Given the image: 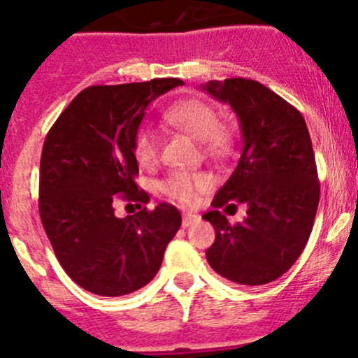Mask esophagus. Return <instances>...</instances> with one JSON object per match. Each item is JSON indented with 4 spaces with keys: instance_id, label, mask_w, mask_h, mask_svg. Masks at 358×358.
Wrapping results in <instances>:
<instances>
[{
    "instance_id": "34e87169",
    "label": "esophagus",
    "mask_w": 358,
    "mask_h": 358,
    "mask_svg": "<svg viewBox=\"0 0 358 358\" xmlns=\"http://www.w3.org/2000/svg\"><path fill=\"white\" fill-rule=\"evenodd\" d=\"M201 220V216L195 215V213H185L182 215V227H189V225L196 224Z\"/></svg>"
}]
</instances>
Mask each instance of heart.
Segmentation results:
<instances>
[{
  "label": "heart",
  "instance_id": "heart-1",
  "mask_svg": "<svg viewBox=\"0 0 358 358\" xmlns=\"http://www.w3.org/2000/svg\"><path fill=\"white\" fill-rule=\"evenodd\" d=\"M163 119L176 129L199 140L202 150L209 156L224 157L234 149V131L218 122L215 106L196 97L176 101L163 113ZM134 159L142 166H152L157 162L159 143L157 136L147 127H140L133 136ZM211 186V177L204 172H173L162 182V192L179 204L189 206Z\"/></svg>",
  "mask_w": 358,
  "mask_h": 358
}]
</instances>
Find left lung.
<instances>
[{"label": "left lung", "instance_id": "obj_1", "mask_svg": "<svg viewBox=\"0 0 358 358\" xmlns=\"http://www.w3.org/2000/svg\"><path fill=\"white\" fill-rule=\"evenodd\" d=\"M231 104L243 133L238 166L202 218L215 227L206 250L213 270L241 286L277 280L309 241L320 202L316 159L300 111L259 81L229 78L204 87ZM234 201L249 206L248 218L232 226L217 211Z\"/></svg>", "mask_w": 358, "mask_h": 358}]
</instances>
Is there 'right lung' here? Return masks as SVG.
<instances>
[{
    "label": "right lung",
    "instance_id": "right-lung-1",
    "mask_svg": "<svg viewBox=\"0 0 358 358\" xmlns=\"http://www.w3.org/2000/svg\"><path fill=\"white\" fill-rule=\"evenodd\" d=\"M179 85L177 78H162L88 87L45 136L38 181L42 225L65 273L90 293L122 296L147 286L181 227L176 206L142 208L149 195L134 182L133 154L147 106ZM119 200L134 201L141 211L117 219Z\"/></svg>",
    "mask_w": 358,
    "mask_h": 358
}]
</instances>
